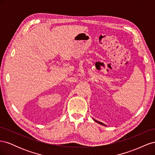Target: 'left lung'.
<instances>
[{
  "label": "left lung",
  "instance_id": "1",
  "mask_svg": "<svg viewBox=\"0 0 155 155\" xmlns=\"http://www.w3.org/2000/svg\"><path fill=\"white\" fill-rule=\"evenodd\" d=\"M94 120L96 122H97V123H98V124H101V125H104V126H107L106 125H105V124H104L103 123H101V122H100V121H97V120H94Z\"/></svg>",
  "mask_w": 155,
  "mask_h": 155
}]
</instances>
